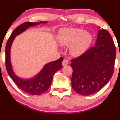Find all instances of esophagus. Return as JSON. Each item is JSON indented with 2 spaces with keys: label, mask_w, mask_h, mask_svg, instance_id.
<instances>
[{
  "label": "esophagus",
  "mask_w": 120,
  "mask_h": 120,
  "mask_svg": "<svg viewBox=\"0 0 120 120\" xmlns=\"http://www.w3.org/2000/svg\"><path fill=\"white\" fill-rule=\"evenodd\" d=\"M67 64H68V61L67 60V59H64L63 61H62V65L63 66H67Z\"/></svg>",
  "instance_id": "1"
}]
</instances>
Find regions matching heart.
Returning <instances> with one entry per match:
<instances>
[{"label": "heart", "mask_w": 120, "mask_h": 120, "mask_svg": "<svg viewBox=\"0 0 120 120\" xmlns=\"http://www.w3.org/2000/svg\"><path fill=\"white\" fill-rule=\"evenodd\" d=\"M58 42L63 46H70V53L78 57L88 49L92 41V36L85 30L78 28H64L59 32Z\"/></svg>", "instance_id": "heart-1"}]
</instances>
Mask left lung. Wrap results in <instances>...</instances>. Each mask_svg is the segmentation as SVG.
I'll use <instances>...</instances> for the list:
<instances>
[{
  "label": "left lung",
  "instance_id": "8db88e82",
  "mask_svg": "<svg viewBox=\"0 0 120 120\" xmlns=\"http://www.w3.org/2000/svg\"><path fill=\"white\" fill-rule=\"evenodd\" d=\"M116 57V47L109 32L98 31L95 46L71 60V86L77 94L89 96L101 90L112 78Z\"/></svg>",
  "mask_w": 120,
  "mask_h": 120
}]
</instances>
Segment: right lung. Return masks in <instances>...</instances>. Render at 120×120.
Here are the masks:
<instances>
[{
	"mask_svg": "<svg viewBox=\"0 0 120 120\" xmlns=\"http://www.w3.org/2000/svg\"><path fill=\"white\" fill-rule=\"evenodd\" d=\"M47 21L39 22H26L19 25L12 32L6 46V67L8 75L19 88L26 94L31 95H38L45 92L50 86L54 74L62 68L63 58L61 57L56 61H52L45 65L39 72L30 78H21L14 72L11 62L10 51L12 43L16 36L19 35L31 26L41 24H46Z\"/></svg>",
	"mask_w": 120,
	"mask_h": 120,
	"instance_id": "obj_1",
	"label": "right lung"
}]
</instances>
